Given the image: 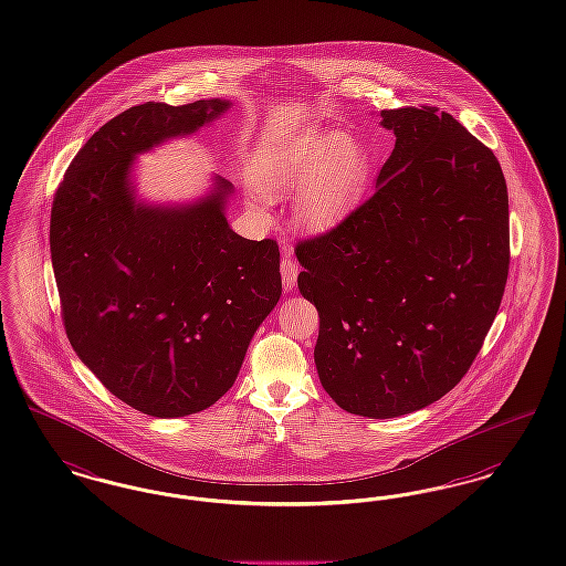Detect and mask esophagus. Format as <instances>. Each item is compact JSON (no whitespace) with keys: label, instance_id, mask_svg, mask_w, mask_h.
Here are the masks:
<instances>
[{"label":"esophagus","instance_id":"esophagus-1","mask_svg":"<svg viewBox=\"0 0 566 566\" xmlns=\"http://www.w3.org/2000/svg\"><path fill=\"white\" fill-rule=\"evenodd\" d=\"M280 272H282V282H284V289L291 291L296 282V275H298V268L294 263L293 254L291 249H282V261H280Z\"/></svg>","mask_w":566,"mask_h":566}]
</instances>
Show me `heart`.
I'll return each instance as SVG.
<instances>
[{
	"instance_id": "b5f03b06",
	"label": "heart",
	"mask_w": 566,
	"mask_h": 566,
	"mask_svg": "<svg viewBox=\"0 0 566 566\" xmlns=\"http://www.w3.org/2000/svg\"><path fill=\"white\" fill-rule=\"evenodd\" d=\"M364 177L363 149L343 133H310L289 145H273L254 166L261 189H301L296 219L307 229L335 226L356 202Z\"/></svg>"
}]
</instances>
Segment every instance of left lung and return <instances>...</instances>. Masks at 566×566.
I'll return each mask as SVG.
<instances>
[{
    "mask_svg": "<svg viewBox=\"0 0 566 566\" xmlns=\"http://www.w3.org/2000/svg\"><path fill=\"white\" fill-rule=\"evenodd\" d=\"M381 117L396 145L377 191L294 250L298 291L319 316V381L370 419L428 407L465 377L510 272L495 154L438 107Z\"/></svg>",
    "mask_w": 566,
    "mask_h": 566,
    "instance_id": "left-lung-1",
    "label": "left lung"
}]
</instances>
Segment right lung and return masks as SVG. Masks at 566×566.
Returning <instances> with one entry per match:
<instances>
[{
	"mask_svg": "<svg viewBox=\"0 0 566 566\" xmlns=\"http://www.w3.org/2000/svg\"><path fill=\"white\" fill-rule=\"evenodd\" d=\"M227 101L143 103L101 126L69 164L50 212L65 333L96 379L145 415L200 412L233 385L282 294L277 242L247 240L223 214L229 182L179 210L135 203L128 168L189 135Z\"/></svg>",
	"mask_w": 566,
	"mask_h": 566,
	"instance_id": "add662e5",
	"label": "right lung"
}]
</instances>
